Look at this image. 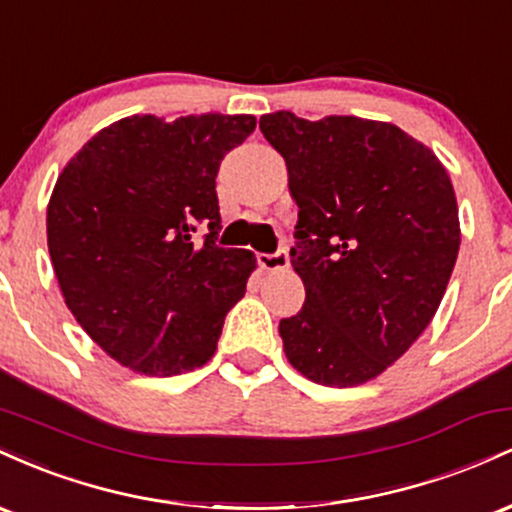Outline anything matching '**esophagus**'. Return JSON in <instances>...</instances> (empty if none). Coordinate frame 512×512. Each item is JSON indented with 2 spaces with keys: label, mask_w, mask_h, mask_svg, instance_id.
<instances>
[{
  "label": "esophagus",
  "mask_w": 512,
  "mask_h": 512,
  "mask_svg": "<svg viewBox=\"0 0 512 512\" xmlns=\"http://www.w3.org/2000/svg\"><path fill=\"white\" fill-rule=\"evenodd\" d=\"M257 262H260V267L267 269V272H284V269L289 267V250L279 248L276 252H262V255L257 257Z\"/></svg>",
  "instance_id": "esophagus-1"
}]
</instances>
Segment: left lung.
I'll return each instance as SVG.
<instances>
[{
    "mask_svg": "<svg viewBox=\"0 0 512 512\" xmlns=\"http://www.w3.org/2000/svg\"><path fill=\"white\" fill-rule=\"evenodd\" d=\"M298 204L291 264L305 303L279 322L313 383L361 385L436 315L460 250L452 182L431 149L387 122L262 115Z\"/></svg>",
    "mask_w": 512,
    "mask_h": 512,
    "instance_id": "8db88e82",
    "label": "left lung"
}]
</instances>
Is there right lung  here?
Instances as JSON below:
<instances>
[{"mask_svg":"<svg viewBox=\"0 0 512 512\" xmlns=\"http://www.w3.org/2000/svg\"><path fill=\"white\" fill-rule=\"evenodd\" d=\"M255 125L252 115L125 117L57 178L48 248L62 296L122 366L166 378L216 351L255 269L250 250L216 245V175Z\"/></svg>","mask_w":512,"mask_h":512,"instance_id":"1","label":"right lung"}]
</instances>
